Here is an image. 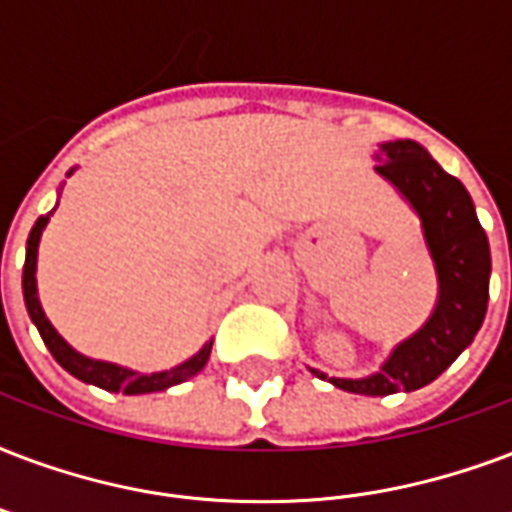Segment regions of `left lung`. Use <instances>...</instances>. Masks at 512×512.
<instances>
[{
    "label": "left lung",
    "instance_id": "left-lung-1",
    "mask_svg": "<svg viewBox=\"0 0 512 512\" xmlns=\"http://www.w3.org/2000/svg\"><path fill=\"white\" fill-rule=\"evenodd\" d=\"M373 158L378 177L395 187L419 217L438 279L435 308L370 376L338 378L308 370L351 395L384 397L432 384L473 343L489 306L491 249L467 187L440 169L419 142H381Z\"/></svg>",
    "mask_w": 512,
    "mask_h": 512
}]
</instances>
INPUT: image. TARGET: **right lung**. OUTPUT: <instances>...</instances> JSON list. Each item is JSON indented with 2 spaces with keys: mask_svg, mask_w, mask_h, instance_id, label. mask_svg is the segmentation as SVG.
Listing matches in <instances>:
<instances>
[{
  "mask_svg": "<svg viewBox=\"0 0 512 512\" xmlns=\"http://www.w3.org/2000/svg\"><path fill=\"white\" fill-rule=\"evenodd\" d=\"M74 171V169H72ZM69 171V174H72ZM66 174V177H69ZM56 212V209H53ZM53 212L39 217L34 222V228L29 233V241H26V263H23V300H26V311H29L31 322L37 325L42 341L48 346V351L56 357V362L66 373H72L74 378H80L85 384L99 386V389H107V392H123V395H150V392H163L169 386H177L187 378H193L195 373H201L204 365L209 362V354H212V343H204L201 349L195 351L190 360H185L182 365L171 370H158V373H139V370L123 368V365H115V362L104 360H91L85 357L77 349H72L69 343L58 335V330L50 325V319L45 317L42 311V303H39L37 295V249L39 239H42V230L50 222Z\"/></svg>",
  "mask_w": 512,
  "mask_h": 512,
  "instance_id": "1",
  "label": "right lung"
}]
</instances>
